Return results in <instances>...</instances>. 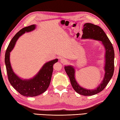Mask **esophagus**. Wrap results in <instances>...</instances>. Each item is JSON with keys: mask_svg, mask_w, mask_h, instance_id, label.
<instances>
[{"mask_svg": "<svg viewBox=\"0 0 120 120\" xmlns=\"http://www.w3.org/2000/svg\"><path fill=\"white\" fill-rule=\"evenodd\" d=\"M60 62L63 64H65L67 63V60H66V59H65L64 58H60Z\"/></svg>", "mask_w": 120, "mask_h": 120, "instance_id": "obj_1", "label": "esophagus"}]
</instances>
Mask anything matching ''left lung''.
Segmentation results:
<instances>
[{"label":"left lung","mask_w":120,"mask_h":120,"mask_svg":"<svg viewBox=\"0 0 120 120\" xmlns=\"http://www.w3.org/2000/svg\"><path fill=\"white\" fill-rule=\"evenodd\" d=\"M83 34L82 39H93L102 41L105 49V74L103 81L98 86L93 90H88L81 87L75 77V70L73 66L64 67L65 70L70 78L71 85L77 93L84 96H91L100 93L104 89L112 78L114 70V51L110 39L100 27L91 23H86L82 29Z\"/></svg>","instance_id":"obj_1"}]
</instances>
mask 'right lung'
Masks as SVG:
<instances>
[{
	"instance_id": "1",
	"label": "right lung",
	"mask_w": 120,
	"mask_h": 120,
	"mask_svg": "<svg viewBox=\"0 0 120 120\" xmlns=\"http://www.w3.org/2000/svg\"><path fill=\"white\" fill-rule=\"evenodd\" d=\"M35 28L36 25H31L19 31L10 41L5 54V63L8 80L10 84L21 95L27 97L39 95L46 91L51 81L53 65L58 61V59H55L46 63L37 74L33 78L29 79H20L14 72L10 62V52L20 36L25 33L33 31Z\"/></svg>"
}]
</instances>
